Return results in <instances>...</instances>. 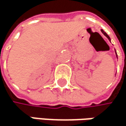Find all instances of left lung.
I'll return each instance as SVG.
<instances>
[{"label":"left lung","mask_w":126,"mask_h":126,"mask_svg":"<svg viewBox=\"0 0 126 126\" xmlns=\"http://www.w3.org/2000/svg\"><path fill=\"white\" fill-rule=\"evenodd\" d=\"M101 31H102V33H103V34H104V35H105V36L108 38V40H109V41H110V36H108V34H107V33H105V32L103 31V30H102V29H101ZM115 53H116V58H117V54H116V50H115Z\"/></svg>","instance_id":"1"}]
</instances>
